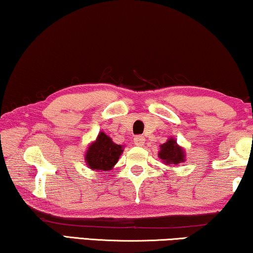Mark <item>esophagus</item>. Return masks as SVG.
Listing matches in <instances>:
<instances>
[{"mask_svg": "<svg viewBox=\"0 0 253 253\" xmlns=\"http://www.w3.org/2000/svg\"><path fill=\"white\" fill-rule=\"evenodd\" d=\"M144 137L143 136H135L134 137V143L135 145H138V147H142L144 144Z\"/></svg>", "mask_w": 253, "mask_h": 253, "instance_id": "esophagus-1", "label": "esophagus"}]
</instances>
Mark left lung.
Segmentation results:
<instances>
[{
  "label": "left lung",
  "mask_w": 253,
  "mask_h": 253,
  "mask_svg": "<svg viewBox=\"0 0 253 253\" xmlns=\"http://www.w3.org/2000/svg\"><path fill=\"white\" fill-rule=\"evenodd\" d=\"M159 147H161V150L158 151V157L165 165L177 166L180 163H184L186 161V151L176 143L174 137H169L165 143L161 144Z\"/></svg>",
  "instance_id": "1"
}]
</instances>
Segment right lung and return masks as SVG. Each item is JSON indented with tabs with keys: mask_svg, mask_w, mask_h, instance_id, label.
I'll return each instance as SVG.
<instances>
[{
	"mask_svg": "<svg viewBox=\"0 0 253 253\" xmlns=\"http://www.w3.org/2000/svg\"><path fill=\"white\" fill-rule=\"evenodd\" d=\"M123 151V145L115 143L104 131H99L96 140L88 145L84 162L91 170L108 172L118 163Z\"/></svg>",
	"mask_w": 253,
	"mask_h": 253,
	"instance_id": "obj_1",
	"label": "right lung"
}]
</instances>
